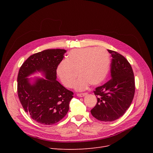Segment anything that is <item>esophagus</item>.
<instances>
[{
    "instance_id": "1",
    "label": "esophagus",
    "mask_w": 153,
    "mask_h": 153,
    "mask_svg": "<svg viewBox=\"0 0 153 153\" xmlns=\"http://www.w3.org/2000/svg\"><path fill=\"white\" fill-rule=\"evenodd\" d=\"M87 94V93H78L77 94V95L78 96V97H84L85 95H86Z\"/></svg>"
}]
</instances>
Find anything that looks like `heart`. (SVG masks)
Returning a JSON list of instances; mask_svg holds the SVG:
<instances>
[{
  "instance_id": "b5f03b06",
  "label": "heart",
  "mask_w": 153,
  "mask_h": 153,
  "mask_svg": "<svg viewBox=\"0 0 153 153\" xmlns=\"http://www.w3.org/2000/svg\"><path fill=\"white\" fill-rule=\"evenodd\" d=\"M110 68L108 52L103 48H84L71 50L67 59L62 60L58 65L57 74L63 85L77 91H83L91 84L98 85L107 76ZM79 74H78V72Z\"/></svg>"
}]
</instances>
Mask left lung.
I'll list each match as a JSON object with an SVG mask.
<instances>
[{"label": "left lung", "mask_w": 153, "mask_h": 153, "mask_svg": "<svg viewBox=\"0 0 153 153\" xmlns=\"http://www.w3.org/2000/svg\"><path fill=\"white\" fill-rule=\"evenodd\" d=\"M111 55V77L103 85L94 91L97 99L91 110L96 119L112 122L122 117L130 107L135 92V82L131 64L123 56L107 50Z\"/></svg>", "instance_id": "1"}]
</instances>
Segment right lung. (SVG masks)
<instances>
[{"instance_id": "1", "label": "right lung", "mask_w": 153, "mask_h": 153, "mask_svg": "<svg viewBox=\"0 0 153 153\" xmlns=\"http://www.w3.org/2000/svg\"><path fill=\"white\" fill-rule=\"evenodd\" d=\"M65 50L51 49L31 55L20 67L17 77V93L23 108L36 122L51 125L67 114L73 92L56 81V69ZM42 71L45 79L30 83L27 77Z\"/></svg>"}]
</instances>
